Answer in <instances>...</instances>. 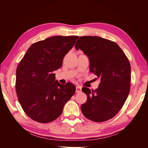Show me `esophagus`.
Masks as SVG:
<instances>
[{
    "mask_svg": "<svg viewBox=\"0 0 148 148\" xmlns=\"http://www.w3.org/2000/svg\"><path fill=\"white\" fill-rule=\"evenodd\" d=\"M82 92V87L80 86H76V92Z\"/></svg>",
    "mask_w": 148,
    "mask_h": 148,
    "instance_id": "esophagus-1",
    "label": "esophagus"
}]
</instances>
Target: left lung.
I'll use <instances>...</instances> for the list:
<instances>
[{
  "mask_svg": "<svg viewBox=\"0 0 148 148\" xmlns=\"http://www.w3.org/2000/svg\"><path fill=\"white\" fill-rule=\"evenodd\" d=\"M75 46L88 56L89 70L101 80L95 90L82 88L88 97L81 106L83 114L96 122L113 118L130 92L131 66L128 58L117 43L99 36L80 37Z\"/></svg>",
  "mask_w": 148,
  "mask_h": 148,
  "instance_id": "left-lung-1",
  "label": "left lung"
}]
</instances>
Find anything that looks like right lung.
I'll return each instance as SVG.
<instances>
[{"label":"right lung","instance_id":"1","mask_svg":"<svg viewBox=\"0 0 148 148\" xmlns=\"http://www.w3.org/2000/svg\"><path fill=\"white\" fill-rule=\"evenodd\" d=\"M78 38L56 36L35 42L20 62L15 84L18 100L33 120L39 123L55 120L75 94V85L60 84L53 71L62 66L65 56Z\"/></svg>","mask_w":148,"mask_h":148}]
</instances>
